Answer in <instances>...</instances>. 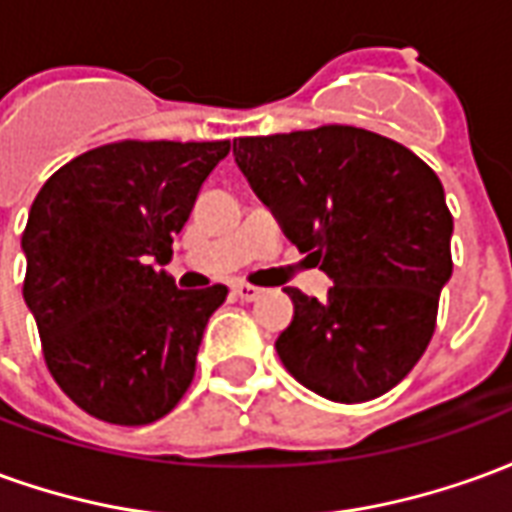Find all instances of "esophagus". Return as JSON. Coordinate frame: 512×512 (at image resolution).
I'll return each instance as SVG.
<instances>
[{
  "label": "esophagus",
  "mask_w": 512,
  "mask_h": 512,
  "mask_svg": "<svg viewBox=\"0 0 512 512\" xmlns=\"http://www.w3.org/2000/svg\"><path fill=\"white\" fill-rule=\"evenodd\" d=\"M263 290L255 288V285H246V282H235L233 285V296H238L241 301H255Z\"/></svg>",
  "instance_id": "esophagus-1"
}]
</instances>
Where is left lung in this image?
I'll return each instance as SVG.
<instances>
[{"label": "left lung", "instance_id": "obj_1", "mask_svg": "<svg viewBox=\"0 0 512 512\" xmlns=\"http://www.w3.org/2000/svg\"><path fill=\"white\" fill-rule=\"evenodd\" d=\"M233 156L282 233L334 282L321 301L285 288L293 321L277 337L282 365L334 403L389 392L425 354L452 277L436 172L354 126L241 136Z\"/></svg>", "mask_w": 512, "mask_h": 512}]
</instances>
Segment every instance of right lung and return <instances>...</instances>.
Listing matches in <instances>:
<instances>
[{"label": "right lung", "mask_w": 512, "mask_h": 512, "mask_svg": "<svg viewBox=\"0 0 512 512\" xmlns=\"http://www.w3.org/2000/svg\"><path fill=\"white\" fill-rule=\"evenodd\" d=\"M230 142H115L57 169L29 208L24 301L51 376L112 425L186 395L224 285L178 290L161 266Z\"/></svg>", "instance_id": "obj_1"}]
</instances>
